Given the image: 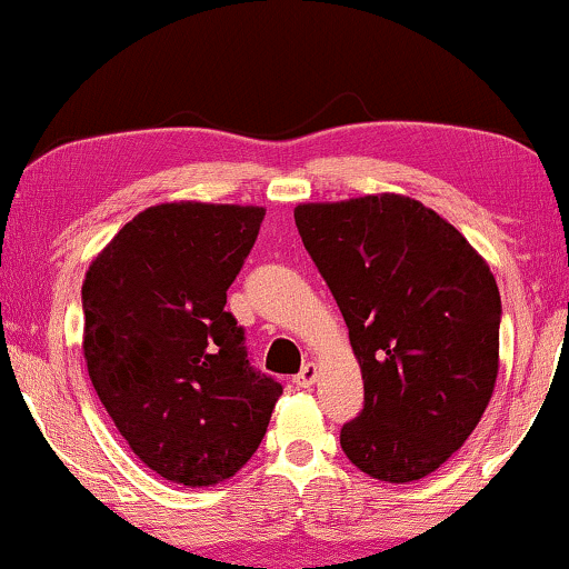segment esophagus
<instances>
[{
  "instance_id": "34e87169",
  "label": "esophagus",
  "mask_w": 569,
  "mask_h": 569,
  "mask_svg": "<svg viewBox=\"0 0 569 569\" xmlns=\"http://www.w3.org/2000/svg\"><path fill=\"white\" fill-rule=\"evenodd\" d=\"M315 380H318V365L307 362L305 368H301L299 376H293V386H297V388H312Z\"/></svg>"
}]
</instances>
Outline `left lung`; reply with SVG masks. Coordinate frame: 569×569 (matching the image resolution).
Instances as JSON below:
<instances>
[{"label": "left lung", "mask_w": 569, "mask_h": 569, "mask_svg": "<svg viewBox=\"0 0 569 569\" xmlns=\"http://www.w3.org/2000/svg\"><path fill=\"white\" fill-rule=\"evenodd\" d=\"M293 220L365 380L343 455L388 483L430 476L476 430L499 376L491 268L451 222L401 193L312 201Z\"/></svg>", "instance_id": "1"}]
</instances>
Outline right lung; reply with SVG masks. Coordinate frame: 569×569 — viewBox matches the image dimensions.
Here are the masks:
<instances>
[{
    "instance_id": "1",
    "label": "right lung",
    "mask_w": 569,
    "mask_h": 569,
    "mask_svg": "<svg viewBox=\"0 0 569 569\" xmlns=\"http://www.w3.org/2000/svg\"><path fill=\"white\" fill-rule=\"evenodd\" d=\"M262 207L168 201L99 251L83 280V357L114 428L149 470L189 488L236 476L283 386L249 365L226 291Z\"/></svg>"
}]
</instances>
